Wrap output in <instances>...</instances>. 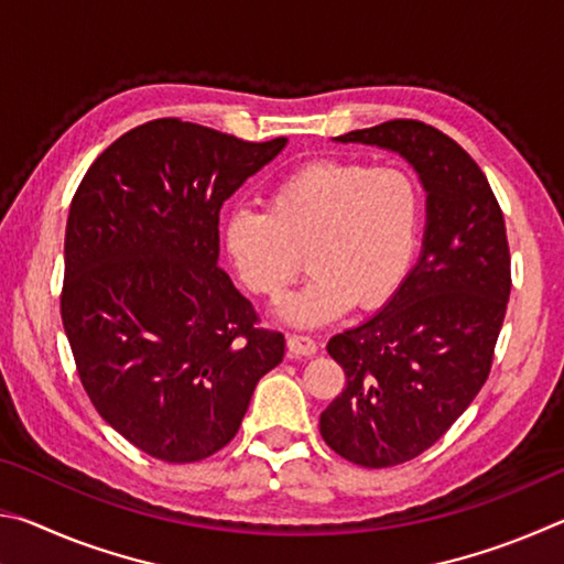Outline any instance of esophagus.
I'll list each match as a JSON object with an SVG mask.
<instances>
[{"instance_id": "obj_1", "label": "esophagus", "mask_w": 564, "mask_h": 564, "mask_svg": "<svg viewBox=\"0 0 564 564\" xmlns=\"http://www.w3.org/2000/svg\"><path fill=\"white\" fill-rule=\"evenodd\" d=\"M289 352L295 358H305V356H313V352L318 350L316 340L311 336H303V333H289Z\"/></svg>"}]
</instances>
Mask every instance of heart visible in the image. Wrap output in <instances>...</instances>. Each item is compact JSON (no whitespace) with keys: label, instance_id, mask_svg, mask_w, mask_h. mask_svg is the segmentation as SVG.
<instances>
[{"label":"heart","instance_id":"1","mask_svg":"<svg viewBox=\"0 0 564 564\" xmlns=\"http://www.w3.org/2000/svg\"><path fill=\"white\" fill-rule=\"evenodd\" d=\"M423 194L415 176L395 164L316 159L269 188L265 214L236 208L224 224V246L246 289L281 301L305 261V289L283 316L316 326L350 303L383 305L413 265Z\"/></svg>","mask_w":564,"mask_h":564}]
</instances>
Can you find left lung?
Instances as JSON below:
<instances>
[{
	"mask_svg": "<svg viewBox=\"0 0 564 564\" xmlns=\"http://www.w3.org/2000/svg\"><path fill=\"white\" fill-rule=\"evenodd\" d=\"M336 141L398 151L427 191L415 269L373 318L328 340L346 388L321 413L323 441L356 465L393 467L441 441L488 380L510 246L488 178L441 129L393 119Z\"/></svg>",
	"mask_w": 564,
	"mask_h": 564,
	"instance_id": "8db88e82",
	"label": "left lung"
}]
</instances>
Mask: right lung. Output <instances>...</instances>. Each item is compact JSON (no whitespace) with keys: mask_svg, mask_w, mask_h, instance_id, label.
<instances>
[{"mask_svg":"<svg viewBox=\"0 0 564 564\" xmlns=\"http://www.w3.org/2000/svg\"><path fill=\"white\" fill-rule=\"evenodd\" d=\"M283 147L154 119L104 149L72 198L62 321L76 373L156 460L198 463L231 443L283 360V333L218 269L224 202Z\"/></svg>","mask_w":564,"mask_h":564,"instance_id":"obj_1","label":"right lung"}]
</instances>
